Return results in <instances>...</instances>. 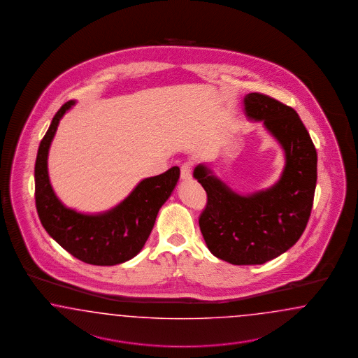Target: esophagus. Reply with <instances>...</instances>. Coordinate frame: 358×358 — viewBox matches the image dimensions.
I'll return each mask as SVG.
<instances>
[{
    "instance_id": "esophagus-1",
    "label": "esophagus",
    "mask_w": 358,
    "mask_h": 358,
    "mask_svg": "<svg viewBox=\"0 0 358 358\" xmlns=\"http://www.w3.org/2000/svg\"><path fill=\"white\" fill-rule=\"evenodd\" d=\"M192 178V165L189 163H185L181 166V180L182 181H189Z\"/></svg>"
}]
</instances>
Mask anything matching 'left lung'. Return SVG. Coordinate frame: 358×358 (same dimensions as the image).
Listing matches in <instances>:
<instances>
[{
    "label": "left lung",
    "mask_w": 358,
    "mask_h": 358,
    "mask_svg": "<svg viewBox=\"0 0 358 358\" xmlns=\"http://www.w3.org/2000/svg\"><path fill=\"white\" fill-rule=\"evenodd\" d=\"M243 103L247 118L262 122L285 152L280 180L243 195L206 164L196 165L193 176L207 193L199 217L207 248L234 265H261L290 250L302 236L314 202L317 155L294 108L261 93L247 94Z\"/></svg>",
    "instance_id": "obj_1"
}]
</instances>
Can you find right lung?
<instances>
[{
	"label": "right lung",
	"instance_id": "right-lung-1",
	"mask_svg": "<svg viewBox=\"0 0 358 358\" xmlns=\"http://www.w3.org/2000/svg\"><path fill=\"white\" fill-rule=\"evenodd\" d=\"M76 105L64 103L41 141L35 162V205L44 229L78 260L111 266L131 260L144 247L159 210L173 193L180 168L141 180L120 205L103 213L84 214L64 206L48 176V151L60 120Z\"/></svg>",
	"mask_w": 358,
	"mask_h": 358
}]
</instances>
